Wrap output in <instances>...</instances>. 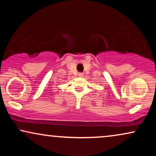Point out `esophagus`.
<instances>
[{
  "label": "esophagus",
  "mask_w": 156,
  "mask_h": 156,
  "mask_svg": "<svg viewBox=\"0 0 156 156\" xmlns=\"http://www.w3.org/2000/svg\"><path fill=\"white\" fill-rule=\"evenodd\" d=\"M78 76L79 77H83V73H78Z\"/></svg>",
  "instance_id": "34e87169"
}]
</instances>
